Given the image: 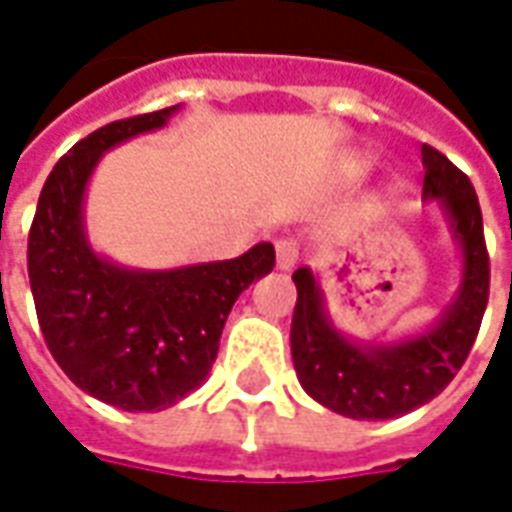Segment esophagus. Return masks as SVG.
Returning <instances> with one entry per match:
<instances>
[{"instance_id":"1","label":"esophagus","mask_w":512,"mask_h":512,"mask_svg":"<svg viewBox=\"0 0 512 512\" xmlns=\"http://www.w3.org/2000/svg\"><path fill=\"white\" fill-rule=\"evenodd\" d=\"M299 260V244L293 238H279L277 241V268L279 271H290Z\"/></svg>"}]
</instances>
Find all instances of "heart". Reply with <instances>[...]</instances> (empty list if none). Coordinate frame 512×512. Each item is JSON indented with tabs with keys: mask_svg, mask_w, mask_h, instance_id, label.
Masks as SVG:
<instances>
[{
	"mask_svg": "<svg viewBox=\"0 0 512 512\" xmlns=\"http://www.w3.org/2000/svg\"><path fill=\"white\" fill-rule=\"evenodd\" d=\"M354 169H359V172H362V169H367V161H365V158H356V161H354Z\"/></svg>",
	"mask_w": 512,
	"mask_h": 512,
	"instance_id": "obj_1",
	"label": "heart"
}]
</instances>
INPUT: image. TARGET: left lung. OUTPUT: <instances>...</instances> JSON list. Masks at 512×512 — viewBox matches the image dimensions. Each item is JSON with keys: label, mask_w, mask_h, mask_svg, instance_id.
<instances>
[{"label": "left lung", "mask_w": 512, "mask_h": 512, "mask_svg": "<svg viewBox=\"0 0 512 512\" xmlns=\"http://www.w3.org/2000/svg\"><path fill=\"white\" fill-rule=\"evenodd\" d=\"M422 167V197L439 202L461 249V285L430 329L384 343L351 340L329 318L310 268L293 274L299 290L290 326L296 376L312 400L343 417L395 419L425 406L461 370L483 323L491 271L472 180L430 145H422Z\"/></svg>", "instance_id": "8db88e82"}]
</instances>
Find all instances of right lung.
Returning a JSON list of instances; mask_svg holds the SVG:
<instances>
[{"label": "right lung", "mask_w": 512, "mask_h": 512, "mask_svg": "<svg viewBox=\"0 0 512 512\" xmlns=\"http://www.w3.org/2000/svg\"><path fill=\"white\" fill-rule=\"evenodd\" d=\"M180 106L98 128L62 156L40 191L27 266L38 323L62 373L123 411H164L200 389L235 299L274 268L263 241L233 260L117 266L84 230V191L106 150L167 126Z\"/></svg>", "instance_id": "1"}]
</instances>
